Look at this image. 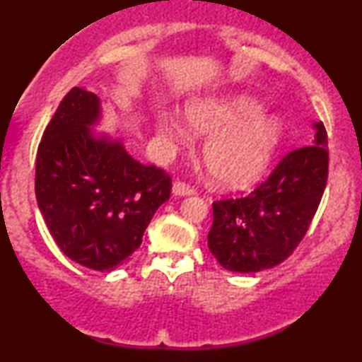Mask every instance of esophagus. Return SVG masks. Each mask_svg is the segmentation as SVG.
<instances>
[{"instance_id":"1","label":"esophagus","mask_w":362,"mask_h":362,"mask_svg":"<svg viewBox=\"0 0 362 362\" xmlns=\"http://www.w3.org/2000/svg\"><path fill=\"white\" fill-rule=\"evenodd\" d=\"M172 192L178 195V197H185V195H194L195 190L190 185L184 184V182H175L172 187Z\"/></svg>"}]
</instances>
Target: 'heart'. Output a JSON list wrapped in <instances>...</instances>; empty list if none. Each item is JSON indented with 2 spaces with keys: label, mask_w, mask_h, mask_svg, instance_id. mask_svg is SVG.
<instances>
[{
  "label": "heart",
  "mask_w": 362,
  "mask_h": 362,
  "mask_svg": "<svg viewBox=\"0 0 362 362\" xmlns=\"http://www.w3.org/2000/svg\"><path fill=\"white\" fill-rule=\"evenodd\" d=\"M265 107L252 95H226L190 100L185 120L195 134H211L202 146L209 175L218 187L238 189L252 184L271 163L282 138L281 120L264 115ZM156 134L168 146L189 132L177 115L156 120Z\"/></svg>",
  "instance_id": "b5f03b06"
}]
</instances>
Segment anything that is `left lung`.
<instances>
[{
	"label": "left lung",
	"instance_id": "obj_1",
	"mask_svg": "<svg viewBox=\"0 0 362 362\" xmlns=\"http://www.w3.org/2000/svg\"><path fill=\"white\" fill-rule=\"evenodd\" d=\"M310 146L294 149L250 195L213 204L207 247L226 271L276 267L293 253L317 213L328 175L327 131L313 122Z\"/></svg>",
	"mask_w": 362,
	"mask_h": 362
}]
</instances>
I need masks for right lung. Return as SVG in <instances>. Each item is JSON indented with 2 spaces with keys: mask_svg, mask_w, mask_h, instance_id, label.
<instances>
[{
  "mask_svg": "<svg viewBox=\"0 0 362 362\" xmlns=\"http://www.w3.org/2000/svg\"><path fill=\"white\" fill-rule=\"evenodd\" d=\"M102 120L98 95L76 86L62 98L37 151L35 195L61 252L112 272L139 248L172 180L134 160L120 138L97 132Z\"/></svg>",
  "mask_w": 362,
  "mask_h": 362,
  "instance_id": "1",
  "label": "right lung"
}]
</instances>
